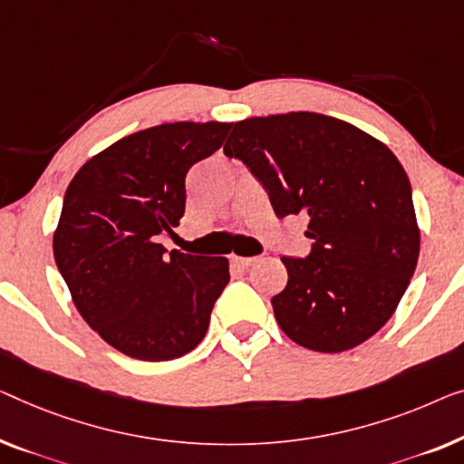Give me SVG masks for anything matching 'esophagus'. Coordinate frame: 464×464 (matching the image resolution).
<instances>
[{
  "label": "esophagus",
  "mask_w": 464,
  "mask_h": 464,
  "mask_svg": "<svg viewBox=\"0 0 464 464\" xmlns=\"http://www.w3.org/2000/svg\"><path fill=\"white\" fill-rule=\"evenodd\" d=\"M255 261H257V257H234V264H238V266H243V267L253 266Z\"/></svg>",
  "instance_id": "1"
}]
</instances>
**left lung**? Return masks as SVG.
I'll list each match as a JSON object with an SVG mask.
<instances>
[{"instance_id": "left-lung-1", "label": "left lung", "mask_w": 464, "mask_h": 464, "mask_svg": "<svg viewBox=\"0 0 464 464\" xmlns=\"http://www.w3.org/2000/svg\"><path fill=\"white\" fill-rule=\"evenodd\" d=\"M226 157L243 160L274 213H307L305 257H282L272 297L288 339L337 353L371 339L398 307L419 259L412 188L395 154L345 121L318 112L234 123Z\"/></svg>"}]
</instances>
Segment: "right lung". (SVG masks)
Segmentation results:
<instances>
[{"instance_id":"1","label":"right lung","mask_w":464,"mask_h":464,"mask_svg":"<svg viewBox=\"0 0 464 464\" xmlns=\"http://www.w3.org/2000/svg\"><path fill=\"white\" fill-rule=\"evenodd\" d=\"M230 123H169L87 160L66 188L53 257L79 314L106 343L144 362L192 352L230 282L226 257L160 245L186 209V173L221 149Z\"/></svg>"}]
</instances>
